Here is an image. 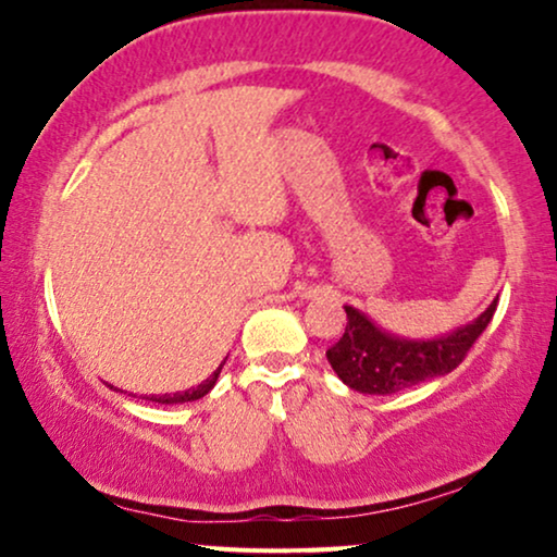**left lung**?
I'll return each mask as SVG.
<instances>
[{"mask_svg":"<svg viewBox=\"0 0 557 557\" xmlns=\"http://www.w3.org/2000/svg\"><path fill=\"white\" fill-rule=\"evenodd\" d=\"M347 326L326 349V360L342 383L357 393L391 395L423 380L448 375L459 368L479 334L492 322L497 299L474 322L438 339H400L370 322L362 311L345 307Z\"/></svg>","mask_w":557,"mask_h":557,"instance_id":"8db88e82","label":"left lung"}]
</instances>
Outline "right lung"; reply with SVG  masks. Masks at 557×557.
Returning a JSON list of instances; mask_svg holds the SVG:
<instances>
[{
    "label": "right lung",
    "mask_w": 557,
    "mask_h": 557,
    "mask_svg": "<svg viewBox=\"0 0 557 557\" xmlns=\"http://www.w3.org/2000/svg\"><path fill=\"white\" fill-rule=\"evenodd\" d=\"M220 370H223V364H220V368L212 372V375L205 380V383H200L197 387H189V391H182V393H172V395H151L149 400H154V403H164V406H172V403H187V400H197V398H202V395H208L212 387H215V383H218V375H220Z\"/></svg>",
    "instance_id": "add662e5"
}]
</instances>
